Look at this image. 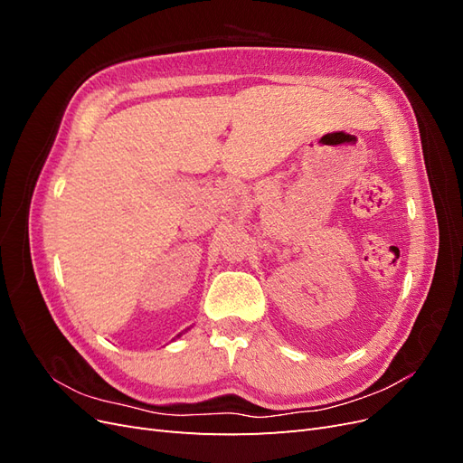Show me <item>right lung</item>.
I'll return each instance as SVG.
<instances>
[{"label": "right lung", "instance_id": "1", "mask_svg": "<svg viewBox=\"0 0 463 463\" xmlns=\"http://www.w3.org/2000/svg\"><path fill=\"white\" fill-rule=\"evenodd\" d=\"M181 334H184V332H181ZM181 334H177V335H175V338H179V335H181Z\"/></svg>", "mask_w": 463, "mask_h": 463}]
</instances>
